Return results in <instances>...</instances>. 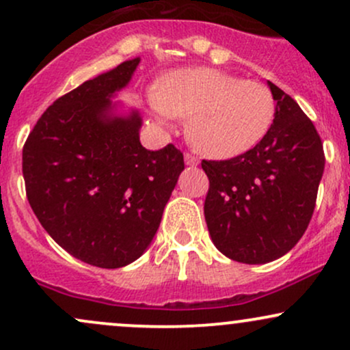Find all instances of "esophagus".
I'll return each instance as SVG.
<instances>
[{
	"mask_svg": "<svg viewBox=\"0 0 350 350\" xmlns=\"http://www.w3.org/2000/svg\"><path fill=\"white\" fill-rule=\"evenodd\" d=\"M184 161H186L187 166H198L199 158L198 156L191 154V152H186V154H184Z\"/></svg>",
	"mask_w": 350,
	"mask_h": 350,
	"instance_id": "esophagus-1",
	"label": "esophagus"
}]
</instances>
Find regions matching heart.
Here are the masks:
<instances>
[{"instance_id": "heart-1", "label": "heart", "mask_w": 350, "mask_h": 350, "mask_svg": "<svg viewBox=\"0 0 350 350\" xmlns=\"http://www.w3.org/2000/svg\"><path fill=\"white\" fill-rule=\"evenodd\" d=\"M150 105L163 123L191 118L192 143L215 159L255 148L270 131L276 111L267 85L208 67L172 72L151 88Z\"/></svg>"}]
</instances>
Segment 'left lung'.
I'll return each mask as SVG.
<instances>
[{"instance_id":"1","label":"left lung","mask_w":350,"mask_h":350,"mask_svg":"<svg viewBox=\"0 0 350 350\" xmlns=\"http://www.w3.org/2000/svg\"><path fill=\"white\" fill-rule=\"evenodd\" d=\"M268 87L276 111L262 142L232 159L202 161L211 184L204 215L212 242L247 265L273 262L298 243L326 161L311 120L275 83Z\"/></svg>"}]
</instances>
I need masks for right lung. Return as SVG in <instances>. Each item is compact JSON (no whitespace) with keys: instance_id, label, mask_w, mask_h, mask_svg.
I'll return each instance as SVG.
<instances>
[{"instance_id":"right-lung-1","label":"right lung","mask_w":350,"mask_h":350,"mask_svg":"<svg viewBox=\"0 0 350 350\" xmlns=\"http://www.w3.org/2000/svg\"><path fill=\"white\" fill-rule=\"evenodd\" d=\"M139 57L87 80L55 100L23 148L31 208L72 256L100 268L130 265L150 247L184 170L174 144L139 143L138 110L116 111Z\"/></svg>"}]
</instances>
